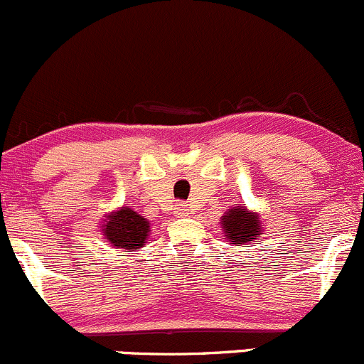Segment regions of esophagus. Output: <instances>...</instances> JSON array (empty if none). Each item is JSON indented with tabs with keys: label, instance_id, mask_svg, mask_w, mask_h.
I'll return each instance as SVG.
<instances>
[{
	"label": "esophagus",
	"instance_id": "obj_1",
	"mask_svg": "<svg viewBox=\"0 0 364 364\" xmlns=\"http://www.w3.org/2000/svg\"><path fill=\"white\" fill-rule=\"evenodd\" d=\"M175 212H177V215H187L189 208H187V205H177Z\"/></svg>",
	"mask_w": 364,
	"mask_h": 364
}]
</instances>
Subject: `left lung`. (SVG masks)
<instances>
[{"label": "left lung", "instance_id": "obj_1", "mask_svg": "<svg viewBox=\"0 0 364 364\" xmlns=\"http://www.w3.org/2000/svg\"><path fill=\"white\" fill-rule=\"evenodd\" d=\"M220 228H223L224 240L231 245L250 247L256 240H261L264 235V224L256 210L247 207H231L220 217Z\"/></svg>", "mask_w": 364, "mask_h": 364}]
</instances>
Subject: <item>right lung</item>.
Instances as JSON below:
<instances>
[{"label": "right lung", "mask_w": 364, "mask_h": 364, "mask_svg": "<svg viewBox=\"0 0 364 364\" xmlns=\"http://www.w3.org/2000/svg\"><path fill=\"white\" fill-rule=\"evenodd\" d=\"M100 231L103 240L112 249H121L124 252L141 249L147 245L151 235V223L129 207H121L114 212L105 213L101 219Z\"/></svg>", "instance_id": "add662e5"}]
</instances>
